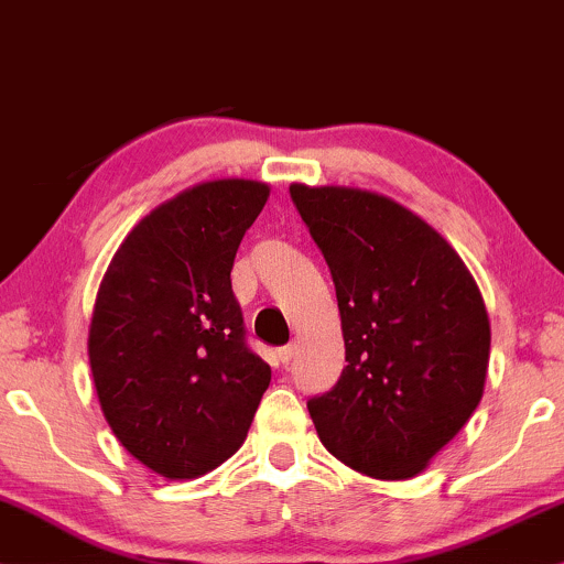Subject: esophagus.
<instances>
[{
    "mask_svg": "<svg viewBox=\"0 0 564 564\" xmlns=\"http://www.w3.org/2000/svg\"><path fill=\"white\" fill-rule=\"evenodd\" d=\"M294 351H296L294 346H283V348H278V359H281L283 365H289V361L294 359Z\"/></svg>",
    "mask_w": 564,
    "mask_h": 564,
    "instance_id": "1",
    "label": "esophagus"
}]
</instances>
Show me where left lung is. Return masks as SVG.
Here are the masks:
<instances>
[{"label":"left lung","mask_w":564,"mask_h":564,"mask_svg":"<svg viewBox=\"0 0 564 564\" xmlns=\"http://www.w3.org/2000/svg\"><path fill=\"white\" fill-rule=\"evenodd\" d=\"M330 268L346 361L306 403L323 445L354 471L422 474L484 395L489 315L460 254L416 213L356 187L291 184Z\"/></svg>","instance_id":"left-lung-1"}]
</instances>
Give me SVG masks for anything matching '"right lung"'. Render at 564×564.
Listing matches in <instances>:
<instances>
[{
  "label": "right lung",
  "instance_id": "add662e5",
  "mask_svg": "<svg viewBox=\"0 0 564 564\" xmlns=\"http://www.w3.org/2000/svg\"><path fill=\"white\" fill-rule=\"evenodd\" d=\"M268 195L254 180L180 192L127 234L98 286L88 333L98 403L127 453L163 479L229 460L270 384L231 291L241 237Z\"/></svg>",
  "mask_w": 564,
  "mask_h": 564
}]
</instances>
